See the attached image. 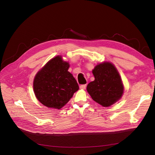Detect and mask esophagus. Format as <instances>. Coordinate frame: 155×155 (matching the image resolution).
Segmentation results:
<instances>
[{
	"label": "esophagus",
	"instance_id": "1",
	"mask_svg": "<svg viewBox=\"0 0 155 155\" xmlns=\"http://www.w3.org/2000/svg\"><path fill=\"white\" fill-rule=\"evenodd\" d=\"M86 87H87V85H81L79 86V87H80L81 89H85Z\"/></svg>",
	"mask_w": 155,
	"mask_h": 155
}]
</instances>
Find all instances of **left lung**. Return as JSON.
I'll return each mask as SVG.
<instances>
[{
    "label": "left lung",
    "instance_id": "8db88e82",
    "mask_svg": "<svg viewBox=\"0 0 155 155\" xmlns=\"http://www.w3.org/2000/svg\"><path fill=\"white\" fill-rule=\"evenodd\" d=\"M92 74L95 79L88 84L87 90L94 101L107 107L120 99L124 85L113 64L109 62L100 63L96 65Z\"/></svg>",
    "mask_w": 155,
    "mask_h": 155
}]
</instances>
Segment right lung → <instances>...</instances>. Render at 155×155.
Here are the masks:
<instances>
[{
	"label": "right lung",
	"instance_id": "add662e5",
	"mask_svg": "<svg viewBox=\"0 0 155 155\" xmlns=\"http://www.w3.org/2000/svg\"><path fill=\"white\" fill-rule=\"evenodd\" d=\"M68 63L61 56H56L46 63L36 74L34 81L35 95L45 106L61 109L66 105L79 85L68 70Z\"/></svg>",
	"mask_w": 155,
	"mask_h": 155
}]
</instances>
